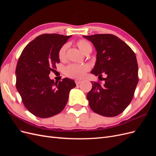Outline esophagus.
<instances>
[{
	"label": "esophagus",
	"instance_id": "esophagus-1",
	"mask_svg": "<svg viewBox=\"0 0 156 156\" xmlns=\"http://www.w3.org/2000/svg\"><path fill=\"white\" fill-rule=\"evenodd\" d=\"M81 83V81H80V80H75V83H76L77 85H78V84H79Z\"/></svg>",
	"mask_w": 156,
	"mask_h": 156
}]
</instances>
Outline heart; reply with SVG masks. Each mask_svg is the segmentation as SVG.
I'll return each mask as SVG.
<instances>
[{"label": "heart", "instance_id": "heart-1", "mask_svg": "<svg viewBox=\"0 0 156 156\" xmlns=\"http://www.w3.org/2000/svg\"><path fill=\"white\" fill-rule=\"evenodd\" d=\"M77 45L79 49L84 54L87 55L91 53L92 47L90 42L86 40H80L77 42ZM68 48V44L63 45L58 51V58L63 60L66 58V51ZM90 69V66L86 64H71L65 68V73L67 76L74 79H81Z\"/></svg>", "mask_w": 156, "mask_h": 156}]
</instances>
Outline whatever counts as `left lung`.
I'll return each instance as SVG.
<instances>
[{
	"label": "left lung",
	"instance_id": "obj_1",
	"mask_svg": "<svg viewBox=\"0 0 156 156\" xmlns=\"http://www.w3.org/2000/svg\"><path fill=\"white\" fill-rule=\"evenodd\" d=\"M95 48L96 62L91 71L96 76L107 77L105 83L92 82L87 94L91 109L98 115L113 117L120 115L129 105L139 82L136 56L129 45L110 34L83 36Z\"/></svg>",
	"mask_w": 156,
	"mask_h": 156
}]
</instances>
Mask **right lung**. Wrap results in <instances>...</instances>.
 I'll return each instance as SVG.
<instances>
[{"label": "right lung", "instance_id": "obj_1", "mask_svg": "<svg viewBox=\"0 0 156 156\" xmlns=\"http://www.w3.org/2000/svg\"><path fill=\"white\" fill-rule=\"evenodd\" d=\"M71 36L44 34L36 37L22 51L17 64L16 88L27 110L45 119L58 114L76 87L72 79L55 82L49 75L60 62L58 51Z\"/></svg>", "mask_w": 156, "mask_h": 156}]
</instances>
